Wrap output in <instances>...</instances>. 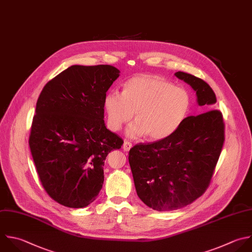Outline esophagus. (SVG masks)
<instances>
[{"instance_id":"esophagus-1","label":"esophagus","mask_w":252,"mask_h":252,"mask_svg":"<svg viewBox=\"0 0 252 252\" xmlns=\"http://www.w3.org/2000/svg\"><path fill=\"white\" fill-rule=\"evenodd\" d=\"M122 148H123V150H124L125 152H128V151H130V149L132 148V144H131L130 142H128V141H125L124 144H123V146H122Z\"/></svg>"}]
</instances>
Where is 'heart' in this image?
<instances>
[{"instance_id": "1", "label": "heart", "mask_w": 252, "mask_h": 252, "mask_svg": "<svg viewBox=\"0 0 252 252\" xmlns=\"http://www.w3.org/2000/svg\"><path fill=\"white\" fill-rule=\"evenodd\" d=\"M107 126L118 131L130 121V138L148 135L153 141L172 135L184 122L191 108L189 93L158 76L141 75L128 80L123 92L109 91L103 100Z\"/></svg>"}]
</instances>
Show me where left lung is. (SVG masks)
Segmentation results:
<instances>
[{"label": "left lung", "mask_w": 252, "mask_h": 252, "mask_svg": "<svg viewBox=\"0 0 252 252\" xmlns=\"http://www.w3.org/2000/svg\"><path fill=\"white\" fill-rule=\"evenodd\" d=\"M174 75L193 89L204 111L213 108L216 94L206 82L184 72ZM223 141L222 115L213 109L186 117L163 140L137 144L128 158L137 195L148 207L159 212L191 204L208 188Z\"/></svg>", "instance_id": "8db88e82"}]
</instances>
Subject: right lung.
Returning a JSON list of instances; mask_svg holds the SVG:
<instances>
[{"label": "right lung", "instance_id": "obj_1", "mask_svg": "<svg viewBox=\"0 0 252 252\" xmlns=\"http://www.w3.org/2000/svg\"><path fill=\"white\" fill-rule=\"evenodd\" d=\"M120 71L110 65H74L43 88L30 148L42 186L59 204L84 208L102 188L107 155L123 140L104 123V96Z\"/></svg>", "mask_w": 252, "mask_h": 252}]
</instances>
